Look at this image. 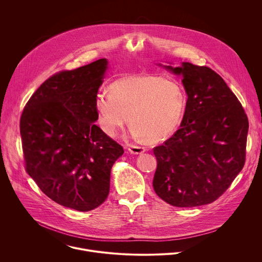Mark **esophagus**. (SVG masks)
Returning a JSON list of instances; mask_svg holds the SVG:
<instances>
[{
  "label": "esophagus",
  "instance_id": "1",
  "mask_svg": "<svg viewBox=\"0 0 262 262\" xmlns=\"http://www.w3.org/2000/svg\"><path fill=\"white\" fill-rule=\"evenodd\" d=\"M146 150V148L139 145H129L128 146V151L134 155H141Z\"/></svg>",
  "mask_w": 262,
  "mask_h": 262
}]
</instances>
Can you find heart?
Segmentation results:
<instances>
[{
  "instance_id": "b5f03b06",
  "label": "heart",
  "mask_w": 262,
  "mask_h": 262,
  "mask_svg": "<svg viewBox=\"0 0 262 262\" xmlns=\"http://www.w3.org/2000/svg\"><path fill=\"white\" fill-rule=\"evenodd\" d=\"M95 108L99 126L107 136H116L129 120L136 137L159 142L180 124L184 96L173 81L155 74H133L112 83L110 91L98 92Z\"/></svg>"
}]
</instances>
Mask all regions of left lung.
I'll list each match as a JSON object with an SVG mask.
<instances>
[{
    "mask_svg": "<svg viewBox=\"0 0 262 262\" xmlns=\"http://www.w3.org/2000/svg\"><path fill=\"white\" fill-rule=\"evenodd\" d=\"M166 67L182 77L188 100L179 129L154 148L158 161L154 189L176 207L209 204L226 192L244 168L248 117L211 68L189 62Z\"/></svg>",
    "mask_w": 262,
    "mask_h": 262,
    "instance_id": "left-lung-1",
    "label": "left lung"
}]
</instances>
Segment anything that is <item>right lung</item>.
<instances>
[{
	"label": "right lung",
	"instance_id": "right-lung-1",
	"mask_svg": "<svg viewBox=\"0 0 262 262\" xmlns=\"http://www.w3.org/2000/svg\"><path fill=\"white\" fill-rule=\"evenodd\" d=\"M107 61L50 77L26 103L19 128L27 173L56 203L89 211L107 198L113 164L124 150L94 122Z\"/></svg>",
	"mask_w": 262,
	"mask_h": 262
}]
</instances>
